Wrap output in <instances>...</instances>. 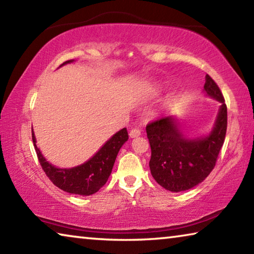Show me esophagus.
Segmentation results:
<instances>
[{"mask_svg":"<svg viewBox=\"0 0 254 254\" xmlns=\"http://www.w3.org/2000/svg\"><path fill=\"white\" fill-rule=\"evenodd\" d=\"M140 134H141V130H139L137 127L132 128V130L130 131V136L131 137H137Z\"/></svg>","mask_w":254,"mask_h":254,"instance_id":"34e87169","label":"esophagus"}]
</instances>
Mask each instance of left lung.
Returning <instances> with one entry per match:
<instances>
[{"instance_id":"left-lung-1","label":"left lung","mask_w":254,"mask_h":254,"mask_svg":"<svg viewBox=\"0 0 254 254\" xmlns=\"http://www.w3.org/2000/svg\"><path fill=\"white\" fill-rule=\"evenodd\" d=\"M204 91L221 103L208 135L187 139L174 117L150 122L145 130L151 147L149 167L154 180L167 190L178 192L197 186L210 174L223 147L227 127V107L220 87L206 75Z\"/></svg>"}]
</instances>
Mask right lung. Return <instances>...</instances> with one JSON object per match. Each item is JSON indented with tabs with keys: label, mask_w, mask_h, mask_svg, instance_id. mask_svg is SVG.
Masks as SVG:
<instances>
[{
	"label": "right lung",
	"mask_w": 254,
	"mask_h": 254,
	"mask_svg": "<svg viewBox=\"0 0 254 254\" xmlns=\"http://www.w3.org/2000/svg\"><path fill=\"white\" fill-rule=\"evenodd\" d=\"M71 62H74V60H68L63 65H66V64ZM127 131L124 127L115 133L109 141H106V143L88 161L80 166L74 167V168L62 169L51 165L42 156L36 144V136H34L32 130L34 149H36L38 159H39L40 165L47 177L53 182L55 186L63 189L64 191L83 196L95 194L106 184L112 169H113L115 159H117L120 149L127 142Z\"/></svg>",
	"instance_id": "obj_1"
}]
</instances>
